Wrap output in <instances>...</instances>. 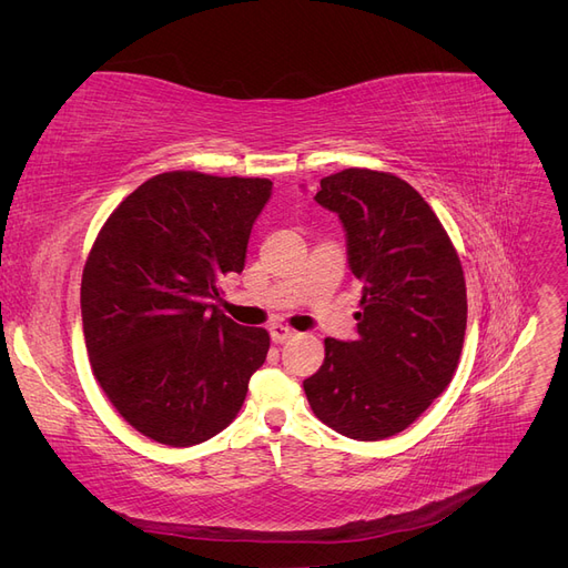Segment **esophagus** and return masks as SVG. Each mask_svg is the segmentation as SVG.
<instances>
[{
  "label": "esophagus",
  "mask_w": 568,
  "mask_h": 568,
  "mask_svg": "<svg viewBox=\"0 0 568 568\" xmlns=\"http://www.w3.org/2000/svg\"><path fill=\"white\" fill-rule=\"evenodd\" d=\"M294 329H288L286 324H272L270 326V336H272V341L274 343H284V341H288V338H294Z\"/></svg>",
  "instance_id": "obj_1"
}]
</instances>
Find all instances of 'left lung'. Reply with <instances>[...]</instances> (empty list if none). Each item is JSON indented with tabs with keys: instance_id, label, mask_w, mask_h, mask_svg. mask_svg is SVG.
Segmentation results:
<instances>
[{
	"instance_id": "obj_1",
	"label": "left lung",
	"mask_w": 568,
	"mask_h": 568,
	"mask_svg": "<svg viewBox=\"0 0 568 568\" xmlns=\"http://www.w3.org/2000/svg\"><path fill=\"white\" fill-rule=\"evenodd\" d=\"M315 201L343 222L363 286L357 338H324V363L303 382L315 417L355 440H384L448 388L467 329L459 255L415 186L348 168L320 180Z\"/></svg>"
}]
</instances>
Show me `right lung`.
<instances>
[{
	"instance_id": "add662e5",
	"label": "right lung",
	"mask_w": 568,
	"mask_h": 568,
	"mask_svg": "<svg viewBox=\"0 0 568 568\" xmlns=\"http://www.w3.org/2000/svg\"><path fill=\"white\" fill-rule=\"evenodd\" d=\"M261 178L173 170L146 180L101 227L80 307L99 386L146 438L189 448L227 428L270 334L217 311L220 282L244 270Z\"/></svg>"
}]
</instances>
